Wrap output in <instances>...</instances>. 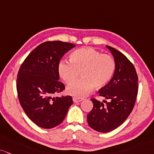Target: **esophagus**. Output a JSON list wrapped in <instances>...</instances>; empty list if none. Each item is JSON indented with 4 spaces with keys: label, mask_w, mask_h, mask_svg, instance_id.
I'll return each mask as SVG.
<instances>
[{
    "label": "esophagus",
    "mask_w": 154,
    "mask_h": 154,
    "mask_svg": "<svg viewBox=\"0 0 154 154\" xmlns=\"http://www.w3.org/2000/svg\"><path fill=\"white\" fill-rule=\"evenodd\" d=\"M83 100V98H77V97H73V100L74 103H78V102H81Z\"/></svg>",
    "instance_id": "1"
}]
</instances>
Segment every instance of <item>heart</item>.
<instances>
[{
	"label": "heart",
	"instance_id": "b5f03b06",
	"mask_svg": "<svg viewBox=\"0 0 154 154\" xmlns=\"http://www.w3.org/2000/svg\"><path fill=\"white\" fill-rule=\"evenodd\" d=\"M70 60H61L58 73L66 83L74 82L82 75L81 80L72 83L67 92L76 97H84L96 88L106 86L111 80L116 70L114 58L92 48H81L74 51Z\"/></svg>",
	"mask_w": 154,
	"mask_h": 154
}]
</instances>
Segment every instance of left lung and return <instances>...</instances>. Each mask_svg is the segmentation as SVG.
<instances>
[{
	"label": "left lung",
	"instance_id": "obj_1",
	"mask_svg": "<svg viewBox=\"0 0 154 154\" xmlns=\"http://www.w3.org/2000/svg\"><path fill=\"white\" fill-rule=\"evenodd\" d=\"M116 61V70L110 82L98 91L99 96L110 101L91 100L94 107L87 115L89 126L98 132L116 129L126 120L135 105L138 94V75L135 67L122 53L107 45Z\"/></svg>",
	"mask_w": 154,
	"mask_h": 154
}]
</instances>
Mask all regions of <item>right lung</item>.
Returning a JSON list of instances; mask_svg holds the SVG:
<instances>
[{"instance_id":"add662e5","label":"right lung","mask_w":154,"mask_h":154,"mask_svg":"<svg viewBox=\"0 0 154 154\" xmlns=\"http://www.w3.org/2000/svg\"><path fill=\"white\" fill-rule=\"evenodd\" d=\"M73 43L46 41L35 48L20 66L16 88L19 102L27 116L38 126L52 128L59 125L73 104L70 96L52 98L65 86L59 81L58 64Z\"/></svg>"}]
</instances>
